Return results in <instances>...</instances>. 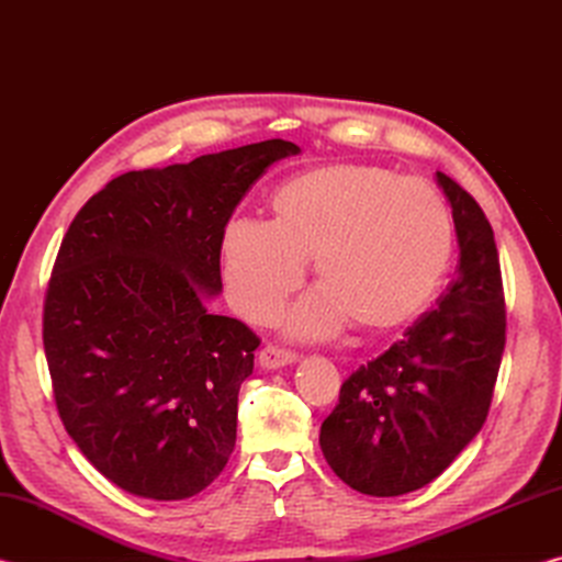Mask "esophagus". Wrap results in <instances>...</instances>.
Masks as SVG:
<instances>
[{"instance_id": "obj_1", "label": "esophagus", "mask_w": 562, "mask_h": 562, "mask_svg": "<svg viewBox=\"0 0 562 562\" xmlns=\"http://www.w3.org/2000/svg\"><path fill=\"white\" fill-rule=\"evenodd\" d=\"M260 367L262 369H278V367H284V364H292L294 359H297V355H294L292 349H284V347H274V345H268L260 349Z\"/></svg>"}]
</instances>
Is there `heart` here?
Here are the masks:
<instances>
[{
  "label": "heart",
  "instance_id": "heart-1",
  "mask_svg": "<svg viewBox=\"0 0 562 562\" xmlns=\"http://www.w3.org/2000/svg\"><path fill=\"white\" fill-rule=\"evenodd\" d=\"M274 221L237 217L223 233V280L252 322L278 315L312 258L322 290L292 310L290 329L319 337L355 319L392 329L441 288L453 255V217L422 178L364 164L322 166L272 198Z\"/></svg>",
  "mask_w": 562,
  "mask_h": 562
}]
</instances>
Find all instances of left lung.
I'll return each mask as SVG.
<instances>
[{
    "instance_id": "left-lung-1",
    "label": "left lung",
    "mask_w": 562,
    "mask_h": 562,
    "mask_svg": "<svg viewBox=\"0 0 562 562\" xmlns=\"http://www.w3.org/2000/svg\"><path fill=\"white\" fill-rule=\"evenodd\" d=\"M459 237V272L384 355L361 364L322 422L319 446L364 496H404L453 463L486 422L506 347V300L481 205L436 173Z\"/></svg>"
}]
</instances>
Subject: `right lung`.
Here are the masks:
<instances>
[{
	"instance_id": "add662e5",
	"label": "right lung",
	"mask_w": 562,
	"mask_h": 562,
	"mask_svg": "<svg viewBox=\"0 0 562 562\" xmlns=\"http://www.w3.org/2000/svg\"><path fill=\"white\" fill-rule=\"evenodd\" d=\"M294 154L272 138L128 170L64 235L44 300L54 402L93 469L133 496L190 498L231 459L237 392L260 339L207 300L223 290L237 203Z\"/></svg>"
}]
</instances>
